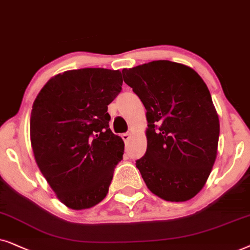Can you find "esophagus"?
Segmentation results:
<instances>
[{"label": "esophagus", "instance_id": "1", "mask_svg": "<svg viewBox=\"0 0 250 250\" xmlns=\"http://www.w3.org/2000/svg\"><path fill=\"white\" fill-rule=\"evenodd\" d=\"M121 137H122L123 141H125V143H127V142H129V139H130L131 134H129V132H125V134H122Z\"/></svg>", "mask_w": 250, "mask_h": 250}]
</instances>
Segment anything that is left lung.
<instances>
[{
    "label": "left lung",
    "mask_w": 250,
    "mask_h": 250,
    "mask_svg": "<svg viewBox=\"0 0 250 250\" xmlns=\"http://www.w3.org/2000/svg\"><path fill=\"white\" fill-rule=\"evenodd\" d=\"M122 74L146 108L147 148L136 167L159 198L189 200L204 188L217 155L219 120L208 86L194 69L169 61Z\"/></svg>",
    "instance_id": "obj_1"
}]
</instances>
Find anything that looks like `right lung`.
<instances>
[{"label": "right lung", "instance_id": "add662e5", "mask_svg": "<svg viewBox=\"0 0 250 250\" xmlns=\"http://www.w3.org/2000/svg\"><path fill=\"white\" fill-rule=\"evenodd\" d=\"M120 71L81 68L50 79L31 113V144L42 175L68 208L106 197L125 143L109 129L107 106L122 90Z\"/></svg>", "mask_w": 250, "mask_h": 250}]
</instances>
